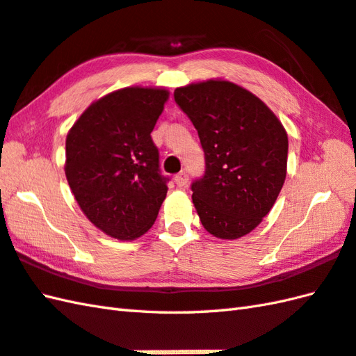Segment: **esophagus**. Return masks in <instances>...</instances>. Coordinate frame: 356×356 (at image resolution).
Here are the masks:
<instances>
[{
	"label": "esophagus",
	"instance_id": "obj_1",
	"mask_svg": "<svg viewBox=\"0 0 356 356\" xmlns=\"http://www.w3.org/2000/svg\"><path fill=\"white\" fill-rule=\"evenodd\" d=\"M188 180H190V177H188L186 171H180L176 177H174V182H176L179 186H186Z\"/></svg>",
	"mask_w": 356,
	"mask_h": 356
}]
</instances>
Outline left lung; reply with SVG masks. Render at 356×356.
I'll use <instances>...</instances> for the list:
<instances>
[{
  "label": "left lung",
  "instance_id": "obj_1",
  "mask_svg": "<svg viewBox=\"0 0 356 356\" xmlns=\"http://www.w3.org/2000/svg\"><path fill=\"white\" fill-rule=\"evenodd\" d=\"M205 153V174L191 185L200 222L234 240L260 225L282 191L287 134L268 105L229 81L209 79L174 90Z\"/></svg>",
  "mask_w": 356,
  "mask_h": 356
}]
</instances>
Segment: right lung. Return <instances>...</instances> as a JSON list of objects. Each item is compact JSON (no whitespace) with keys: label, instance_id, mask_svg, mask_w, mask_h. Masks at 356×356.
<instances>
[{"label":"right lung","instance_id":"right-lung-1","mask_svg":"<svg viewBox=\"0 0 356 356\" xmlns=\"http://www.w3.org/2000/svg\"><path fill=\"white\" fill-rule=\"evenodd\" d=\"M168 90L127 87L93 102L65 140V177L82 213L118 240L143 236L168 191L151 131Z\"/></svg>","mask_w":356,"mask_h":356}]
</instances>
